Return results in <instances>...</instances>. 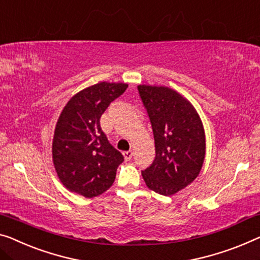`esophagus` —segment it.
Listing matches in <instances>:
<instances>
[{
	"label": "esophagus",
	"instance_id": "34e87169",
	"mask_svg": "<svg viewBox=\"0 0 260 260\" xmlns=\"http://www.w3.org/2000/svg\"><path fill=\"white\" fill-rule=\"evenodd\" d=\"M122 155H123V157H125V160L128 161V160H131V158H132V155H133V152H132V150H127V152H123Z\"/></svg>",
	"mask_w": 260,
	"mask_h": 260
}]
</instances>
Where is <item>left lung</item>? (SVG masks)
<instances>
[{
  "label": "left lung",
  "instance_id": "1",
  "mask_svg": "<svg viewBox=\"0 0 260 260\" xmlns=\"http://www.w3.org/2000/svg\"><path fill=\"white\" fill-rule=\"evenodd\" d=\"M152 123L155 158L142 177L150 190L172 196L199 176L205 157L202 120L188 99L173 88L139 85Z\"/></svg>",
  "mask_w": 260,
  "mask_h": 260
}]
</instances>
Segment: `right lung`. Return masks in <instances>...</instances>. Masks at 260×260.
<instances>
[{"mask_svg":"<svg viewBox=\"0 0 260 260\" xmlns=\"http://www.w3.org/2000/svg\"><path fill=\"white\" fill-rule=\"evenodd\" d=\"M125 83H100L76 93L63 108L52 140V161L70 191L92 199L111 188L122 154L108 142L100 117L126 91Z\"/></svg>","mask_w":260,"mask_h":260,"instance_id":"1","label":"right lung"}]
</instances>
